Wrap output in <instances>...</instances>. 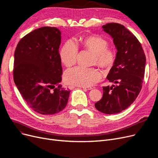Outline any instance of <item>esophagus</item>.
Masks as SVG:
<instances>
[{
    "mask_svg": "<svg viewBox=\"0 0 158 158\" xmlns=\"http://www.w3.org/2000/svg\"><path fill=\"white\" fill-rule=\"evenodd\" d=\"M82 88H83V89H85V90H90L92 89L93 88H94V87H92V86H89V87H81Z\"/></svg>",
    "mask_w": 158,
    "mask_h": 158,
    "instance_id": "esophagus-1",
    "label": "esophagus"
}]
</instances>
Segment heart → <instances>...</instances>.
<instances>
[{
    "instance_id": "heart-1",
    "label": "heart",
    "mask_w": 158,
    "mask_h": 158,
    "mask_svg": "<svg viewBox=\"0 0 158 158\" xmlns=\"http://www.w3.org/2000/svg\"><path fill=\"white\" fill-rule=\"evenodd\" d=\"M82 44L95 55L93 62L104 69H110L114 63L116 54L113 49L107 48L106 40L97 36H90L82 40ZM78 54L77 46L72 40H69L60 50V57L63 64L70 66L76 63ZM101 71L95 68H84L81 66L66 70L64 79L69 84L78 86H89L100 81Z\"/></svg>"
}]
</instances>
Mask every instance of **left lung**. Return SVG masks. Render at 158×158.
<instances>
[{"label": "left lung", "mask_w": 158, "mask_h": 158, "mask_svg": "<svg viewBox=\"0 0 158 158\" xmlns=\"http://www.w3.org/2000/svg\"><path fill=\"white\" fill-rule=\"evenodd\" d=\"M103 31L113 38L117 50L116 60L107 79L117 85L103 87V95L95 104L96 109L105 114L125 110L133 102L142 87L146 57L136 37L123 25L110 23Z\"/></svg>", "instance_id": "obj_1"}]
</instances>
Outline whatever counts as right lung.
Masks as SVG:
<instances>
[{"label":"right lung","mask_w":158,"mask_h":158,"mask_svg":"<svg viewBox=\"0 0 158 158\" xmlns=\"http://www.w3.org/2000/svg\"><path fill=\"white\" fill-rule=\"evenodd\" d=\"M61 31L43 27L23 37L15 51L13 79L27 104L41 114L62 111L71 91L60 84Z\"/></svg>","instance_id":"obj_1"}]
</instances>
